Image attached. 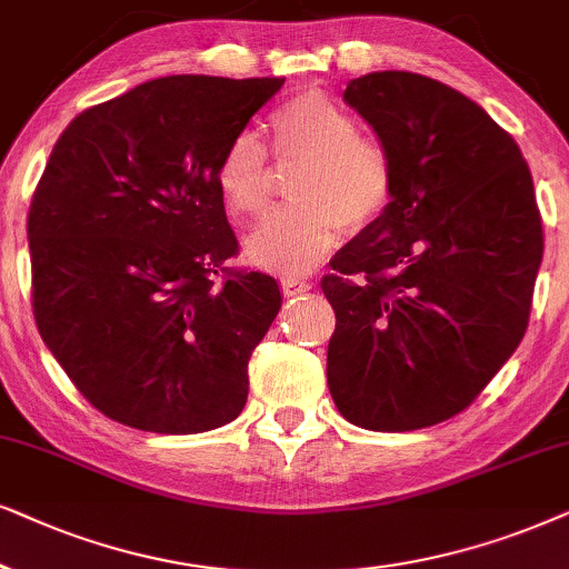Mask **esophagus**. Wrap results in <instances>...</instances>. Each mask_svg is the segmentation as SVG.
Returning a JSON list of instances; mask_svg holds the SVG:
<instances>
[{
	"instance_id": "34e87169",
	"label": "esophagus",
	"mask_w": 569,
	"mask_h": 569,
	"mask_svg": "<svg viewBox=\"0 0 569 569\" xmlns=\"http://www.w3.org/2000/svg\"><path fill=\"white\" fill-rule=\"evenodd\" d=\"M280 289H283L286 297H297V293H305L312 289V283H309V280H301V278H283L280 280Z\"/></svg>"
}]
</instances>
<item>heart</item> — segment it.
Segmentation results:
<instances>
[{
	"label": "heart",
	"mask_w": 569,
	"mask_h": 569,
	"mask_svg": "<svg viewBox=\"0 0 569 569\" xmlns=\"http://www.w3.org/2000/svg\"><path fill=\"white\" fill-rule=\"evenodd\" d=\"M280 161H301L291 181L297 206L280 210L247 239L249 260L297 276L336 247L340 229H363L382 216L396 192V161L359 119L322 90H301L270 119ZM216 184L237 218L264 213L270 197L268 148L254 130L233 132L216 163Z\"/></svg>",
	"instance_id": "obj_1"
}]
</instances>
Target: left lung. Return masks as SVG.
Here are the masks:
<instances>
[{"label":"left lung","instance_id":"obj_1","mask_svg":"<svg viewBox=\"0 0 569 569\" xmlns=\"http://www.w3.org/2000/svg\"><path fill=\"white\" fill-rule=\"evenodd\" d=\"M346 103L396 161L380 218L340 249L328 385L361 429L411 431L466 411L526 336L543 254L518 142L479 103L416 72L348 82Z\"/></svg>","mask_w":569,"mask_h":569}]
</instances>
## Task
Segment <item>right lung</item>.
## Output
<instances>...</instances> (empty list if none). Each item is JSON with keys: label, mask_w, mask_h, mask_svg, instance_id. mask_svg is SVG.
<instances>
[{"label": "right lung", "mask_w": 569, "mask_h": 569, "mask_svg": "<svg viewBox=\"0 0 569 569\" xmlns=\"http://www.w3.org/2000/svg\"><path fill=\"white\" fill-rule=\"evenodd\" d=\"M286 78L169 74L90 106L59 134L28 210L33 317L90 406L197 435L237 419L280 289L229 268L216 184L233 132Z\"/></svg>", "instance_id": "obj_1"}]
</instances>
